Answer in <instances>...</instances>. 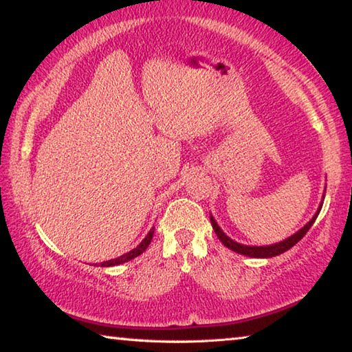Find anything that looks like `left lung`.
Segmentation results:
<instances>
[{
	"mask_svg": "<svg viewBox=\"0 0 352 352\" xmlns=\"http://www.w3.org/2000/svg\"><path fill=\"white\" fill-rule=\"evenodd\" d=\"M322 204L320 206V209L316 214L314 215L312 220H310L306 226H304L302 229H299L296 234H293L292 237H289L284 241H280V243H276V245H270V246H246V245H240L237 243V241L230 240L226 234L223 232V230L220 229V226H218L217 221L214 220V217H210V223H212V228H214L217 237L221 240V243L229 248V250H232L235 252H239V254H243V256H248V257H258V258H265V257H274V256H279L282 254V252L289 251L292 246H295L299 240H301L304 235L307 234V230L312 228V224L315 223L316 217H318L320 210H321Z\"/></svg>",
	"mask_w": 352,
	"mask_h": 352,
	"instance_id": "obj_1",
	"label": "left lung"
}]
</instances>
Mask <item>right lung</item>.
Masks as SVG:
<instances>
[{
  "mask_svg": "<svg viewBox=\"0 0 352 352\" xmlns=\"http://www.w3.org/2000/svg\"><path fill=\"white\" fill-rule=\"evenodd\" d=\"M153 235H154V228H153L151 230H149L148 235H146L145 239H143L142 243L138 245L137 248H134V250L129 251V252H126V254L120 256V257H117V258H112V261L102 262V263H100V265H101V267H113V265H120V263H124V262H128V261H132V258H135L137 256H140L142 252L146 250V248L149 246V243H151Z\"/></svg>",
  "mask_w": 352,
  "mask_h": 352,
  "instance_id": "add662e5",
  "label": "right lung"
}]
</instances>
